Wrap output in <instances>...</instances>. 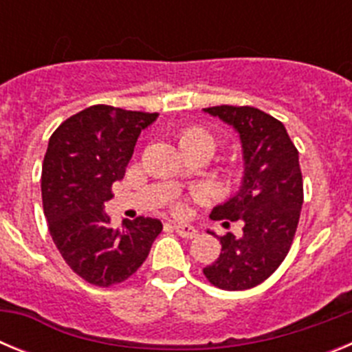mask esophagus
Segmentation results:
<instances>
[{
	"label": "esophagus",
	"mask_w": 352,
	"mask_h": 352,
	"mask_svg": "<svg viewBox=\"0 0 352 352\" xmlns=\"http://www.w3.org/2000/svg\"><path fill=\"white\" fill-rule=\"evenodd\" d=\"M174 231L178 232L179 236H183V238H195L197 236V229H195L194 226H188V223H173Z\"/></svg>",
	"instance_id": "34e87169"
}]
</instances>
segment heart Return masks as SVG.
<instances>
[{
    "mask_svg": "<svg viewBox=\"0 0 352 352\" xmlns=\"http://www.w3.org/2000/svg\"><path fill=\"white\" fill-rule=\"evenodd\" d=\"M178 141L182 149H195V148H206L211 153L217 148V139L210 130L203 129V126H186L179 132ZM182 204H176V211H182Z\"/></svg>",
    "mask_w": 352,
    "mask_h": 352,
    "instance_id": "b5f03b06",
    "label": "heart"
}]
</instances>
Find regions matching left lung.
<instances>
[{"mask_svg": "<svg viewBox=\"0 0 352 352\" xmlns=\"http://www.w3.org/2000/svg\"><path fill=\"white\" fill-rule=\"evenodd\" d=\"M204 113L231 125L243 148L241 186L210 217L226 227L241 222L243 232L220 236L219 259L203 273L214 287L245 291L263 284L291 248L303 204L300 158L285 126L264 111L217 105Z\"/></svg>", "mask_w": 352, "mask_h": 352, "instance_id": "8db88e82", "label": "left lung"}]
</instances>
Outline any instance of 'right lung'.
<instances>
[{"label":"right lung","mask_w":352,"mask_h":352,"mask_svg":"<svg viewBox=\"0 0 352 352\" xmlns=\"http://www.w3.org/2000/svg\"><path fill=\"white\" fill-rule=\"evenodd\" d=\"M158 113L91 105L65 120L49 139L42 203L52 241L65 263L93 285L125 282L141 268L162 222L149 217L111 227L104 203L125 176L139 133Z\"/></svg>","instance_id":"1"}]
</instances>
